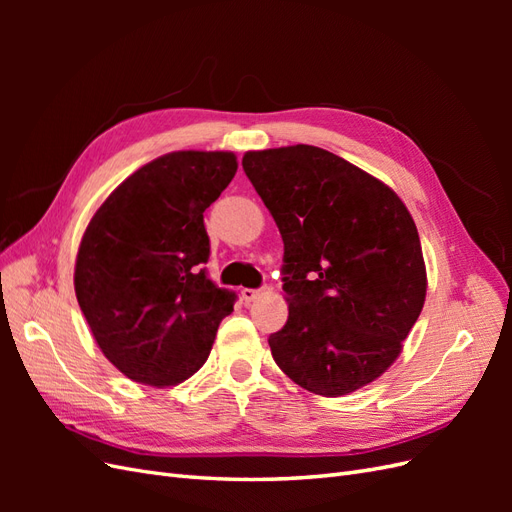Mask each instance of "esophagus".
I'll return each mask as SVG.
<instances>
[{
    "label": "esophagus",
    "instance_id": "obj_1",
    "mask_svg": "<svg viewBox=\"0 0 512 512\" xmlns=\"http://www.w3.org/2000/svg\"><path fill=\"white\" fill-rule=\"evenodd\" d=\"M258 294H260V290H256V288H241V299L245 303H252Z\"/></svg>",
    "mask_w": 512,
    "mask_h": 512
}]
</instances>
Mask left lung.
Returning <instances> with one entry per match:
<instances>
[{
	"label": "left lung",
	"mask_w": 512,
	"mask_h": 512,
	"mask_svg": "<svg viewBox=\"0 0 512 512\" xmlns=\"http://www.w3.org/2000/svg\"><path fill=\"white\" fill-rule=\"evenodd\" d=\"M243 170L284 241L277 367L316 395L361 389L397 359L425 303L412 215L389 185L320 147L247 151Z\"/></svg>",
	"instance_id": "obj_1"
}]
</instances>
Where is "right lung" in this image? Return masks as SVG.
<instances>
[{
    "mask_svg": "<svg viewBox=\"0 0 512 512\" xmlns=\"http://www.w3.org/2000/svg\"><path fill=\"white\" fill-rule=\"evenodd\" d=\"M237 173L230 151H175L138 168L91 218L74 290L121 374L177 384L203 367L237 292L209 280L205 209Z\"/></svg>",
    "mask_w": 512,
    "mask_h": 512,
    "instance_id": "right-lung-1",
    "label": "right lung"
}]
</instances>
